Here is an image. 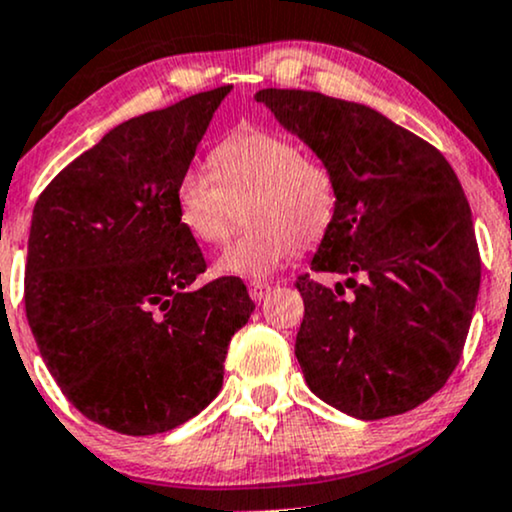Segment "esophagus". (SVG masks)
<instances>
[{"label": "esophagus", "instance_id": "esophagus-1", "mask_svg": "<svg viewBox=\"0 0 512 512\" xmlns=\"http://www.w3.org/2000/svg\"><path fill=\"white\" fill-rule=\"evenodd\" d=\"M248 291H250V298H252V301L260 303V301H264V298L269 296V291H272V286L264 284V281H250Z\"/></svg>", "mask_w": 512, "mask_h": 512}]
</instances>
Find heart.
Returning <instances> with one entry per match:
<instances>
[{
    "label": "heart",
    "mask_w": 512,
    "mask_h": 512,
    "mask_svg": "<svg viewBox=\"0 0 512 512\" xmlns=\"http://www.w3.org/2000/svg\"><path fill=\"white\" fill-rule=\"evenodd\" d=\"M209 170L187 168L175 185V214L197 243H223L238 223L248 231L216 260V272L267 279L296 248L330 231L339 207L332 168L269 129H248L211 151Z\"/></svg>",
    "instance_id": "1"
}]
</instances>
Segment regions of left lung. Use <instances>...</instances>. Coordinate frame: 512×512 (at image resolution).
Masks as SVG:
<instances>
[{
    "instance_id": "obj_1",
    "label": "left lung",
    "mask_w": 512,
    "mask_h": 512,
    "mask_svg": "<svg viewBox=\"0 0 512 512\" xmlns=\"http://www.w3.org/2000/svg\"><path fill=\"white\" fill-rule=\"evenodd\" d=\"M255 98L337 180V216L310 269L342 274L344 284L327 289L308 274L296 284L305 383L363 421L419 407L460 363L481 281L455 170L368 105L296 88H262Z\"/></svg>"
}]
</instances>
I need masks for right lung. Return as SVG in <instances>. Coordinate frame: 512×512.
<instances>
[{
	"label": "right lung",
	"mask_w": 512,
	"mask_h": 512,
	"mask_svg": "<svg viewBox=\"0 0 512 512\" xmlns=\"http://www.w3.org/2000/svg\"><path fill=\"white\" fill-rule=\"evenodd\" d=\"M228 93L113 127L35 202L23 293L35 344L64 397L125 436L207 407L255 310L236 276L192 286L207 262L175 214V185Z\"/></svg>",
	"instance_id": "right-lung-1"
}]
</instances>
